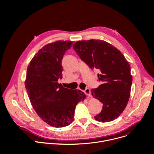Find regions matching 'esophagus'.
<instances>
[{
	"instance_id": "1",
	"label": "esophagus",
	"mask_w": 154,
	"mask_h": 154,
	"mask_svg": "<svg viewBox=\"0 0 154 154\" xmlns=\"http://www.w3.org/2000/svg\"><path fill=\"white\" fill-rule=\"evenodd\" d=\"M84 93L87 95V96H90L91 95V91H90V90H89V89H85L84 91Z\"/></svg>"
}]
</instances>
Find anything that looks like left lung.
I'll use <instances>...</instances> for the list:
<instances>
[{
  "label": "left lung",
  "mask_w": 154,
  "mask_h": 154,
  "mask_svg": "<svg viewBox=\"0 0 154 154\" xmlns=\"http://www.w3.org/2000/svg\"><path fill=\"white\" fill-rule=\"evenodd\" d=\"M80 58L91 69H97L102 84L91 90L94 98L103 103L94 118L106 123L116 119L125 109L132 87L131 65L116 47L100 40L78 41L73 45Z\"/></svg>",
  "instance_id": "left-lung-1"
}]
</instances>
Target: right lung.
Listing matches in <instances>:
<instances>
[{
    "instance_id": "obj_1",
    "label": "right lung",
    "mask_w": 154,
    "mask_h": 154,
    "mask_svg": "<svg viewBox=\"0 0 154 154\" xmlns=\"http://www.w3.org/2000/svg\"><path fill=\"white\" fill-rule=\"evenodd\" d=\"M72 41H56L45 45L30 61L25 86L33 109L42 120L55 128L72 123L76 104L86 95L80 90L63 87L62 61Z\"/></svg>"
}]
</instances>
